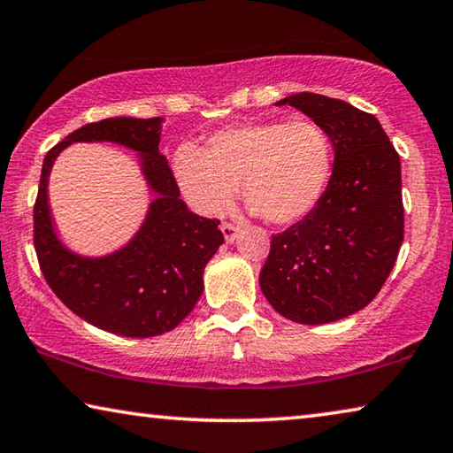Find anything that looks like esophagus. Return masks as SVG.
Instances as JSON below:
<instances>
[{"label":"esophagus","mask_w":453,"mask_h":453,"mask_svg":"<svg viewBox=\"0 0 453 453\" xmlns=\"http://www.w3.org/2000/svg\"><path fill=\"white\" fill-rule=\"evenodd\" d=\"M221 234H224L227 243L234 242L235 235H238V226L232 224V221H224V224H221Z\"/></svg>","instance_id":"esophagus-1"}]
</instances>
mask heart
<instances>
[{
	"instance_id": "heart-1",
	"label": "heart",
	"mask_w": 453,
	"mask_h": 453,
	"mask_svg": "<svg viewBox=\"0 0 453 453\" xmlns=\"http://www.w3.org/2000/svg\"><path fill=\"white\" fill-rule=\"evenodd\" d=\"M334 150L314 120H265L213 133L207 149L185 142L175 153V177L193 210H226L242 183L246 205L274 226L308 218L328 189Z\"/></svg>"
}]
</instances>
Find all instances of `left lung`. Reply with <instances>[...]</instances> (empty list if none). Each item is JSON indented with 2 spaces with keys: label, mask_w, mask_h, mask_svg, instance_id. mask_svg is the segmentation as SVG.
I'll return each mask as SVG.
<instances>
[{
  "label": "left lung",
  "mask_w": 453,
  "mask_h": 453,
  "mask_svg": "<svg viewBox=\"0 0 453 453\" xmlns=\"http://www.w3.org/2000/svg\"><path fill=\"white\" fill-rule=\"evenodd\" d=\"M328 133L334 167L308 218L272 235L260 288L284 319L325 325L367 306L403 242L401 161L372 114L339 98L300 92L276 103Z\"/></svg>",
  "instance_id": "8db88e82"
}]
</instances>
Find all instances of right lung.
<instances>
[{
    "mask_svg": "<svg viewBox=\"0 0 453 453\" xmlns=\"http://www.w3.org/2000/svg\"><path fill=\"white\" fill-rule=\"evenodd\" d=\"M161 119L88 123L48 150L34 203V248L52 292L72 312L112 334L147 339L173 330L203 292V270L224 243L219 219L188 210L167 159L159 155ZM78 140H112L139 150L157 193L142 232L120 253L82 258L55 238L47 207V175L59 150Z\"/></svg>",
    "mask_w": 453,
    "mask_h": 453,
    "instance_id": "right-lung-1",
    "label": "right lung"
}]
</instances>
